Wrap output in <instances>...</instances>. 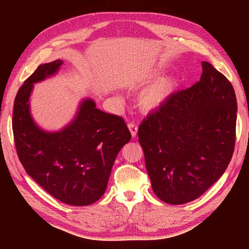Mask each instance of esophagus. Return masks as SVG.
Masks as SVG:
<instances>
[{"label": "esophagus", "mask_w": 249, "mask_h": 249, "mask_svg": "<svg viewBox=\"0 0 249 249\" xmlns=\"http://www.w3.org/2000/svg\"><path fill=\"white\" fill-rule=\"evenodd\" d=\"M128 128L131 133V136L136 137L137 133H138V126H137L135 123H129L128 124Z\"/></svg>", "instance_id": "34e87169"}]
</instances>
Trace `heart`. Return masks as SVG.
Wrapping results in <instances>:
<instances>
[{
  "instance_id": "b5f03b06",
  "label": "heart",
  "mask_w": 249,
  "mask_h": 249,
  "mask_svg": "<svg viewBox=\"0 0 249 249\" xmlns=\"http://www.w3.org/2000/svg\"><path fill=\"white\" fill-rule=\"evenodd\" d=\"M173 89V81L170 79H162L149 87L141 93L139 103L145 110L156 109L166 102Z\"/></svg>"
}]
</instances>
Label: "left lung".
<instances>
[{
	"label": "left lung",
	"mask_w": 249,
	"mask_h": 249,
	"mask_svg": "<svg viewBox=\"0 0 249 249\" xmlns=\"http://www.w3.org/2000/svg\"><path fill=\"white\" fill-rule=\"evenodd\" d=\"M236 111L231 82L202 62L199 81L171 94L142 121L139 142L158 198L190 202L223 176L234 151Z\"/></svg>",
	"instance_id": "8db88e82"
}]
</instances>
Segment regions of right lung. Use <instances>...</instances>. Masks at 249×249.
<instances>
[{"label": "right lung", "mask_w": 249, "mask_h": 249, "mask_svg": "<svg viewBox=\"0 0 249 249\" xmlns=\"http://www.w3.org/2000/svg\"><path fill=\"white\" fill-rule=\"evenodd\" d=\"M63 64L55 60L41 64L16 95L13 133L19 160L26 173L47 193L70 205H89L107 188L113 162L131 135L121 116L83 100L71 123L57 133L37 127L30 114L33 83L54 75Z\"/></svg>", "instance_id": "obj_1"}]
</instances>
